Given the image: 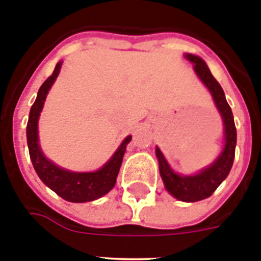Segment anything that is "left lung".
<instances>
[{
  "mask_svg": "<svg viewBox=\"0 0 261 261\" xmlns=\"http://www.w3.org/2000/svg\"><path fill=\"white\" fill-rule=\"evenodd\" d=\"M184 57L193 64V70L196 75L209 90L214 106L222 117L223 147L220 155L214 159V162H212L208 167L200 170L197 174L192 175L175 172L171 166L168 165L167 159L165 158L158 146L155 147V155L158 159L159 174L162 177L166 191L179 201L195 202L208 199L209 196L213 195L214 191L229 175L235 156L237 129H235L231 108L226 100L225 93L221 85L212 75L206 62L201 57L191 55V53H184Z\"/></svg>",
  "mask_w": 261,
  "mask_h": 261,
  "instance_id": "left-lung-1",
  "label": "left lung"
}]
</instances>
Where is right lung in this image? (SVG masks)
Masks as SVG:
<instances>
[{
  "label": "right lung",
  "instance_id": "add662e5",
  "mask_svg": "<svg viewBox=\"0 0 261 261\" xmlns=\"http://www.w3.org/2000/svg\"><path fill=\"white\" fill-rule=\"evenodd\" d=\"M61 65L62 61L57 62L52 75L48 77L39 89L36 100L30 110L29 123H27V145H29L30 158L40 180L49 187L53 192H56L60 197L70 202L94 201L110 192L116 184V177L121 167L126 145L130 142L132 136H126L114 155L96 171H70L49 161L44 155L39 144L38 123L50 87L59 77Z\"/></svg>",
  "mask_w": 261,
  "mask_h": 261
}]
</instances>
